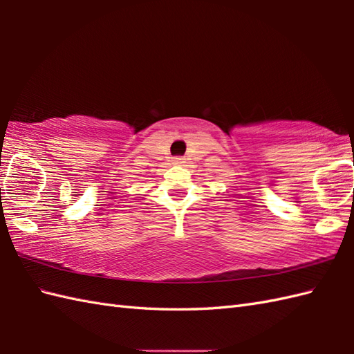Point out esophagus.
<instances>
[{"label":"esophagus","instance_id":"esophagus-1","mask_svg":"<svg viewBox=\"0 0 354 354\" xmlns=\"http://www.w3.org/2000/svg\"><path fill=\"white\" fill-rule=\"evenodd\" d=\"M183 162H184V158H173L171 160V164H175V165L183 164Z\"/></svg>","mask_w":354,"mask_h":354}]
</instances>
